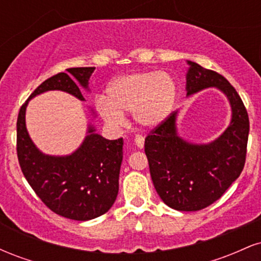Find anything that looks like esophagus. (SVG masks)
<instances>
[{
    "label": "esophagus",
    "mask_w": 261,
    "mask_h": 261,
    "mask_svg": "<svg viewBox=\"0 0 261 261\" xmlns=\"http://www.w3.org/2000/svg\"><path fill=\"white\" fill-rule=\"evenodd\" d=\"M134 141H135V145H136L137 147L143 148V146H145V137L141 136V135H136Z\"/></svg>",
    "instance_id": "1"
}]
</instances>
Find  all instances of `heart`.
<instances>
[{"mask_svg": "<svg viewBox=\"0 0 261 261\" xmlns=\"http://www.w3.org/2000/svg\"><path fill=\"white\" fill-rule=\"evenodd\" d=\"M108 99H97L98 112L109 124L124 122V113H133L141 127L160 126L172 114L176 86L169 73L145 71L116 77L107 89Z\"/></svg>", "mask_w": 261, "mask_h": 261, "instance_id": "obj_1", "label": "heart"}]
</instances>
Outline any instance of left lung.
<instances>
[{"label": "left lung", "mask_w": 261, "mask_h": 261, "mask_svg": "<svg viewBox=\"0 0 261 261\" xmlns=\"http://www.w3.org/2000/svg\"><path fill=\"white\" fill-rule=\"evenodd\" d=\"M187 97L216 87L228 98L229 126L214 142L195 145L176 131V114L152 130L145 140L152 181L169 207L199 211L214 203L241 175L247 155L249 118L243 101L222 74L188 61Z\"/></svg>", "instance_id": "left-lung-1"}]
</instances>
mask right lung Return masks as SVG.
<instances>
[{
  "label": "right lung",
  "instance_id": "right-lung-1",
  "mask_svg": "<svg viewBox=\"0 0 261 261\" xmlns=\"http://www.w3.org/2000/svg\"><path fill=\"white\" fill-rule=\"evenodd\" d=\"M95 67L67 68L44 81L20 108L17 120V154L20 169L35 194L51 211L74 221H88L109 211L119 191L122 139L107 140L88 125L82 145L68 155L44 154L29 137L25 109L35 95L62 91L85 100Z\"/></svg>",
  "mask_w": 261,
  "mask_h": 261
}]
</instances>
